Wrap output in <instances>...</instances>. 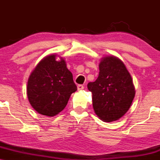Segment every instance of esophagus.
Masks as SVG:
<instances>
[{
	"instance_id": "obj_1",
	"label": "esophagus",
	"mask_w": 160,
	"mask_h": 160,
	"mask_svg": "<svg viewBox=\"0 0 160 160\" xmlns=\"http://www.w3.org/2000/svg\"><path fill=\"white\" fill-rule=\"evenodd\" d=\"M84 89V86L81 85V84H80V85L78 86V90H82V89Z\"/></svg>"
}]
</instances>
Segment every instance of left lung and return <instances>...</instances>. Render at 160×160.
Instances as JSON below:
<instances>
[{"label": "left lung", "instance_id": "8db88e82", "mask_svg": "<svg viewBox=\"0 0 160 160\" xmlns=\"http://www.w3.org/2000/svg\"><path fill=\"white\" fill-rule=\"evenodd\" d=\"M92 94L95 113L104 122H113L130 108L135 90L131 75L120 58L106 56L99 63V74L87 85Z\"/></svg>", "mask_w": 160, "mask_h": 160}]
</instances>
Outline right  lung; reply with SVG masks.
<instances>
[{
	"mask_svg": "<svg viewBox=\"0 0 160 160\" xmlns=\"http://www.w3.org/2000/svg\"><path fill=\"white\" fill-rule=\"evenodd\" d=\"M77 90L65 61L62 58L57 61L54 54L44 57L28 80L27 95L31 105L40 114L48 117L60 113Z\"/></svg>",
	"mask_w": 160,
	"mask_h": 160,
	"instance_id": "right-lung-1",
	"label": "right lung"
}]
</instances>
